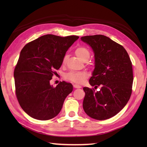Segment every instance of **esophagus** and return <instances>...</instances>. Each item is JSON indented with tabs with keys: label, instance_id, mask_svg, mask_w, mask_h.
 Returning a JSON list of instances; mask_svg holds the SVG:
<instances>
[{
	"label": "esophagus",
	"instance_id": "obj_1",
	"mask_svg": "<svg viewBox=\"0 0 147 147\" xmlns=\"http://www.w3.org/2000/svg\"><path fill=\"white\" fill-rule=\"evenodd\" d=\"M73 86L74 87V88H81V87H82V86H81L80 85H76V84H74V85H73Z\"/></svg>",
	"mask_w": 147,
	"mask_h": 147
}]
</instances>
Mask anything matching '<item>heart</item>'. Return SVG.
I'll list each match as a JSON object with an SVG mask.
<instances>
[{
    "mask_svg": "<svg viewBox=\"0 0 147 147\" xmlns=\"http://www.w3.org/2000/svg\"><path fill=\"white\" fill-rule=\"evenodd\" d=\"M75 53L78 57L83 61H88L90 56L89 51L86 47H78L76 49ZM67 59V55H65L63 59H62V63L65 64V62H66ZM87 77H88V74L85 71H71L69 72L68 73H67L65 75V79L76 84H81L83 83L84 81H85V80Z\"/></svg>",
    "mask_w": 147,
    "mask_h": 147,
    "instance_id": "heart-1",
    "label": "heart"
}]
</instances>
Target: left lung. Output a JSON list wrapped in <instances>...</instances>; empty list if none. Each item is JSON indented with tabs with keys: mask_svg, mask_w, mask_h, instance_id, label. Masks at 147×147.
<instances>
[{
	"mask_svg": "<svg viewBox=\"0 0 147 147\" xmlns=\"http://www.w3.org/2000/svg\"><path fill=\"white\" fill-rule=\"evenodd\" d=\"M83 42L91 46L95 54V69L84 87L83 107L96 120H105L119 113L131 95L133 82L132 62L123 46L102 35L85 36ZM101 86L99 91L95 89Z\"/></svg>",
	"mask_w": 147,
	"mask_h": 147,
	"instance_id": "8db88e82",
	"label": "left lung"
}]
</instances>
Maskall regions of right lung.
I'll use <instances>...</instances> for the list:
<instances>
[{
  "mask_svg": "<svg viewBox=\"0 0 147 147\" xmlns=\"http://www.w3.org/2000/svg\"><path fill=\"white\" fill-rule=\"evenodd\" d=\"M78 38L49 34L28 43L21 50L14 71L15 92L21 108L30 116L45 121L60 112L73 85L61 82L54 87L50 80L61 67L68 49Z\"/></svg>",
  "mask_w": 147,
  "mask_h": 147,
  "instance_id": "1",
  "label": "right lung"
}]
</instances>
